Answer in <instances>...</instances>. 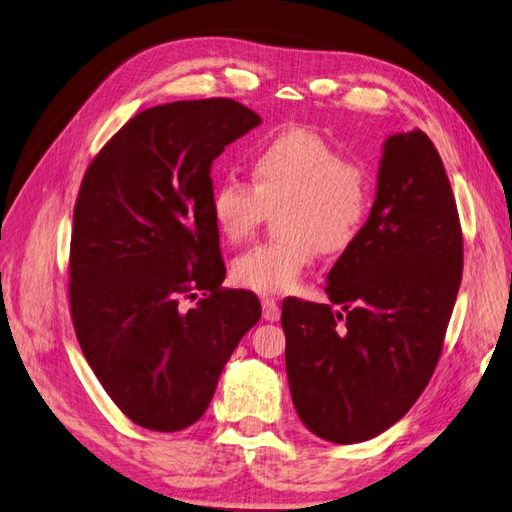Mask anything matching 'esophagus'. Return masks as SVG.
<instances>
[{"label": "esophagus", "instance_id": "34e87169", "mask_svg": "<svg viewBox=\"0 0 512 512\" xmlns=\"http://www.w3.org/2000/svg\"><path fill=\"white\" fill-rule=\"evenodd\" d=\"M280 304L273 297H263V317L267 321H278L280 319Z\"/></svg>", "mask_w": 512, "mask_h": 512}]
</instances>
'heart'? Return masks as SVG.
Masks as SVG:
<instances>
[{"instance_id":"b5f03b06","label":"heart","mask_w":512,"mask_h":512,"mask_svg":"<svg viewBox=\"0 0 512 512\" xmlns=\"http://www.w3.org/2000/svg\"><path fill=\"white\" fill-rule=\"evenodd\" d=\"M252 182L221 178L210 191V215L223 239L252 236L269 210L284 236L252 245L234 258L232 278L243 289L278 295L297 289L319 249L345 252L358 239L371 210L367 167L306 128L269 136L249 154Z\"/></svg>"}]
</instances>
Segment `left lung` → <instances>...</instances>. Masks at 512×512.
<instances>
[{"label":"left lung","mask_w":512,"mask_h":512,"mask_svg":"<svg viewBox=\"0 0 512 512\" xmlns=\"http://www.w3.org/2000/svg\"><path fill=\"white\" fill-rule=\"evenodd\" d=\"M463 278V232L426 132L384 141L376 202L328 273L332 304L286 297V376L304 426L350 445L400 421L430 382Z\"/></svg>","instance_id":"left-lung-1"}]
</instances>
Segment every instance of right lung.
Segmentation results:
<instances>
[{"mask_svg":"<svg viewBox=\"0 0 512 512\" xmlns=\"http://www.w3.org/2000/svg\"><path fill=\"white\" fill-rule=\"evenodd\" d=\"M260 126L226 97L147 108L102 147L73 208L69 304L86 363L141 428H189L260 302L226 278L210 167ZM205 297L189 311L182 298Z\"/></svg>","mask_w":512,"mask_h":512,"instance_id":"1","label":"right lung"}]
</instances>
